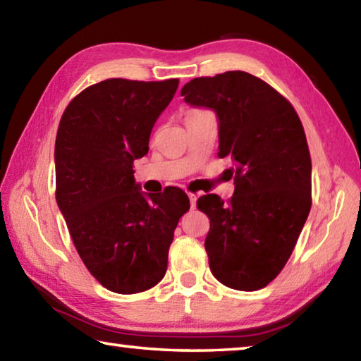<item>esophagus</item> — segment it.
<instances>
[{"label": "esophagus", "instance_id": "1", "mask_svg": "<svg viewBox=\"0 0 361 361\" xmlns=\"http://www.w3.org/2000/svg\"><path fill=\"white\" fill-rule=\"evenodd\" d=\"M188 195H189V202H191V209H194V207H195V200H197V195L192 194V192H189Z\"/></svg>", "mask_w": 361, "mask_h": 361}]
</instances>
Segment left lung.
Segmentation results:
<instances>
[{
	"instance_id": "left-lung-1",
	"label": "left lung",
	"mask_w": 361,
	"mask_h": 361,
	"mask_svg": "<svg viewBox=\"0 0 361 361\" xmlns=\"http://www.w3.org/2000/svg\"><path fill=\"white\" fill-rule=\"evenodd\" d=\"M185 102L219 119L218 157L231 159L234 195L199 197L210 219L212 274L240 291L264 288L285 267L312 205V162L298 113L272 85L245 71L194 78Z\"/></svg>"
}]
</instances>
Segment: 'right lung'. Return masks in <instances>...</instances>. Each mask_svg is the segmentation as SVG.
I'll list each match as a JSON object with an SVG mask.
<instances>
[{"instance_id":"add662e5","label":"right lung","mask_w":361,"mask_h":361,"mask_svg":"<svg viewBox=\"0 0 361 361\" xmlns=\"http://www.w3.org/2000/svg\"><path fill=\"white\" fill-rule=\"evenodd\" d=\"M178 79L111 78L73 99L56 138V199L87 271L119 295L149 290L166 276L178 219L189 210L180 188L140 192L133 161L178 89Z\"/></svg>"}]
</instances>
